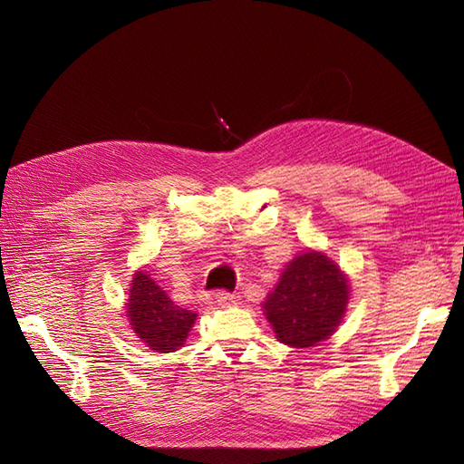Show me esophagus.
<instances>
[{
	"label": "esophagus",
	"mask_w": 464,
	"mask_h": 464,
	"mask_svg": "<svg viewBox=\"0 0 464 464\" xmlns=\"http://www.w3.org/2000/svg\"><path fill=\"white\" fill-rule=\"evenodd\" d=\"M215 298H217L218 305H222V307H230V305L240 304V296H236V294H232L228 290H218Z\"/></svg>",
	"instance_id": "34e87169"
}]
</instances>
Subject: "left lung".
Listing matches in <instances>:
<instances>
[{
    "label": "left lung",
    "instance_id": "left-lung-1",
    "mask_svg": "<svg viewBox=\"0 0 464 464\" xmlns=\"http://www.w3.org/2000/svg\"><path fill=\"white\" fill-rule=\"evenodd\" d=\"M346 304L348 285L339 266L307 251L283 271L263 307L280 343L305 348L329 339Z\"/></svg>",
    "mask_w": 464,
    "mask_h": 464
}]
</instances>
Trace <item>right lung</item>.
I'll return each instance as SVG.
<instances>
[{
    "label": "right lung",
    "instance_id": "obj_1",
    "mask_svg": "<svg viewBox=\"0 0 464 464\" xmlns=\"http://www.w3.org/2000/svg\"><path fill=\"white\" fill-rule=\"evenodd\" d=\"M128 315L139 339L157 353H174L184 344L198 317L176 305L143 271L135 273L131 283Z\"/></svg>",
    "mask_w": 464,
    "mask_h": 464
}]
</instances>
